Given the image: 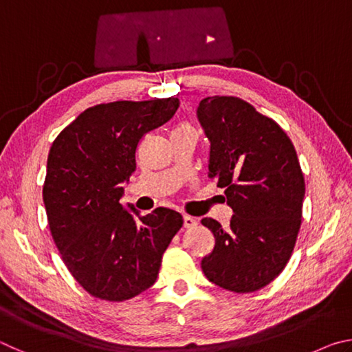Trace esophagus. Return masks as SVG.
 I'll return each instance as SVG.
<instances>
[{
  "label": "esophagus",
  "mask_w": 352,
  "mask_h": 352,
  "mask_svg": "<svg viewBox=\"0 0 352 352\" xmlns=\"http://www.w3.org/2000/svg\"><path fill=\"white\" fill-rule=\"evenodd\" d=\"M197 225V219L190 216H183V226L184 228H194Z\"/></svg>",
  "instance_id": "1"
}]
</instances>
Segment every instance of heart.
<instances>
[{
	"mask_svg": "<svg viewBox=\"0 0 352 352\" xmlns=\"http://www.w3.org/2000/svg\"><path fill=\"white\" fill-rule=\"evenodd\" d=\"M184 127H189V126H182V127H180V129H184Z\"/></svg>",
	"mask_w": 352,
	"mask_h": 352,
	"instance_id": "heart-1",
	"label": "heart"
}]
</instances>
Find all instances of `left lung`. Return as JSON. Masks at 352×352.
Segmentation results:
<instances>
[{
    "label": "left lung",
    "mask_w": 352,
    "mask_h": 352,
    "mask_svg": "<svg viewBox=\"0 0 352 352\" xmlns=\"http://www.w3.org/2000/svg\"><path fill=\"white\" fill-rule=\"evenodd\" d=\"M197 118L211 142L210 174L233 210L228 228L205 217L216 245L201 259L219 287L250 294L284 270L301 226L305 177L287 133L234 96L200 100Z\"/></svg>",
    "instance_id": "obj_1"
}]
</instances>
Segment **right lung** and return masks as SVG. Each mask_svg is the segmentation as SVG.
<instances>
[{
	"mask_svg": "<svg viewBox=\"0 0 352 352\" xmlns=\"http://www.w3.org/2000/svg\"><path fill=\"white\" fill-rule=\"evenodd\" d=\"M178 105L177 98L94 105L52 142L43 184L47 223L71 275L99 300L126 301L153 285L183 226L182 214L168 208L141 216L119 204L141 138Z\"/></svg>",
	"mask_w": 352,
	"mask_h": 352,
	"instance_id": "right-lung-1",
	"label": "right lung"
}]
</instances>
